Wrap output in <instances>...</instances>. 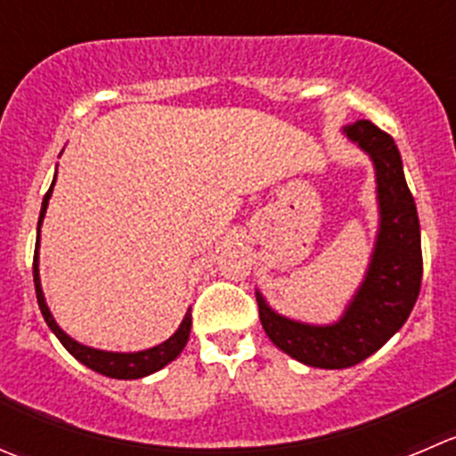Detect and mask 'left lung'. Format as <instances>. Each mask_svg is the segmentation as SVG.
I'll use <instances>...</instances> for the list:
<instances>
[{"instance_id":"8db88e82","label":"left lung","mask_w":456,"mask_h":456,"mask_svg":"<svg viewBox=\"0 0 456 456\" xmlns=\"http://www.w3.org/2000/svg\"><path fill=\"white\" fill-rule=\"evenodd\" d=\"M343 135L368 153L377 175L379 229L368 269L338 321H294L256 289L260 322L273 346L309 368L343 370L381 350L403 327L419 298L423 276L421 229L395 140L370 120L343 126Z\"/></svg>"}]
</instances>
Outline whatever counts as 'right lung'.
<instances>
[{
  "label": "right lung",
  "mask_w": 456,
  "mask_h": 456,
  "mask_svg": "<svg viewBox=\"0 0 456 456\" xmlns=\"http://www.w3.org/2000/svg\"><path fill=\"white\" fill-rule=\"evenodd\" d=\"M57 175V174H55ZM53 187H55V178H53L51 189L46 191L42 200V211H39V220H37V240H35V258H33V281H35V294H37V303L39 309H42V316L46 321V325L51 327L53 334L60 338L61 346L75 356L82 365H86L88 370L97 374H104V377L110 379H125V381H131V379H142L149 377V374L158 372L165 365H169L171 361H175L180 356V352L184 350L187 346L189 334H191V307L187 309L184 314L183 322H180L178 330L160 343V346H153L149 350H140V352H106V350H97V347H88L77 343L75 338H70L57 321L53 318L51 309H48L46 298H44L42 291V281H39V232H42V223L44 216H46L48 209V200L53 196Z\"/></svg>",
  "instance_id": "right-lung-1"
}]
</instances>
